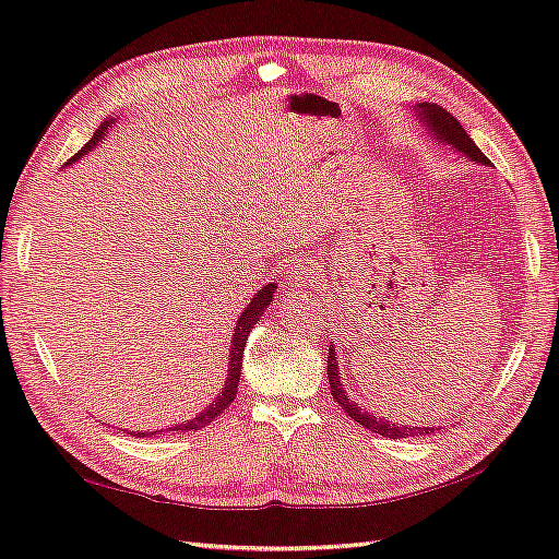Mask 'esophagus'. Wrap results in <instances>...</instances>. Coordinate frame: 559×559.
<instances>
[{"label": "esophagus", "mask_w": 559, "mask_h": 559, "mask_svg": "<svg viewBox=\"0 0 559 559\" xmlns=\"http://www.w3.org/2000/svg\"><path fill=\"white\" fill-rule=\"evenodd\" d=\"M312 281H314V269L307 264V261H295L283 286H286L288 293H302L305 288L312 286Z\"/></svg>", "instance_id": "esophagus-1"}]
</instances>
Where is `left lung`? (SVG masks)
Masks as SVG:
<instances>
[{"label": "left lung", "mask_w": 559, "mask_h": 559, "mask_svg": "<svg viewBox=\"0 0 559 559\" xmlns=\"http://www.w3.org/2000/svg\"><path fill=\"white\" fill-rule=\"evenodd\" d=\"M420 120L425 122L427 132L437 134L439 141H447V144L454 146L463 156L476 160V163H485L490 165V160L485 158V153L476 146V141H473L466 132H463L461 122L456 120L454 115L447 112L444 108H439L437 103H423L420 105ZM326 374H329V384H331V396L336 399L338 406L346 411L355 423H360L367 430H372L382 437L389 439H401V437H423V435H430L435 432V427H415V425H396V423H389L384 418H374V415L365 413V408L360 403H355L348 399V391L341 382V372H338V358H336V350L334 346L329 348V360H326Z\"/></svg>", "instance_id": "1"}]
</instances>
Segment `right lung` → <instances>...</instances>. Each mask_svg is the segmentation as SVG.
I'll return each instance as SVG.
<instances>
[{
  "label": "right lung",
  "instance_id": "add662e5",
  "mask_svg": "<svg viewBox=\"0 0 559 559\" xmlns=\"http://www.w3.org/2000/svg\"><path fill=\"white\" fill-rule=\"evenodd\" d=\"M108 127H110V120L103 122V124L96 129V134H93V139L88 141V144L83 146V148L76 153V156H71V160H76L79 156H83V153H88L93 146H96L98 141L103 139L105 129H108ZM71 160H69V163H71ZM273 290H276V286H273V283H269V286L261 288V290L254 295V298H252V302L247 305V310L240 314V319H237L235 336H233V343H230V367H228V377H225V386H223V391H221V396H218L216 401H213L204 413H199L197 418L187 420V423H180V425H175V427H168L170 432H177V430H182V432L201 430V427H206L211 420H216L218 415L235 401L237 382H240V374H242V353H245L247 336H249V331L254 329V324L259 322V317L264 314V310H266L271 298H273ZM158 432H163V430H158ZM132 435H134V437H148L146 432H132ZM151 435H156V432H151Z\"/></svg>",
  "mask_w": 559,
  "mask_h": 559
}]
</instances>
